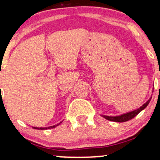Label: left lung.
<instances>
[{"label": "left lung", "instance_id": "8db88e82", "mask_svg": "<svg viewBox=\"0 0 160 160\" xmlns=\"http://www.w3.org/2000/svg\"><path fill=\"white\" fill-rule=\"evenodd\" d=\"M150 99H151V98H150L149 100H148V102H146V103H144V104H143L141 107L139 108L138 109L135 110V111H131V112H128V113H125V114H122L120 116H117V117H108V116L102 115V117H104L106 120H110V121H113V122H126V121L132 120V119L134 118L135 116H137L138 114V113H140L141 111H143V110H144V108L148 105V104L150 103Z\"/></svg>", "mask_w": 160, "mask_h": 160}]
</instances>
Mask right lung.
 <instances>
[{"label":"right lung","instance_id":"obj_1","mask_svg":"<svg viewBox=\"0 0 160 160\" xmlns=\"http://www.w3.org/2000/svg\"><path fill=\"white\" fill-rule=\"evenodd\" d=\"M60 123H62V122H60L59 123H58L57 125H55V126H49V127H47V128H38V127H33L34 128H35V129H48V128H55L56 126H58Z\"/></svg>","mask_w":160,"mask_h":160}]
</instances>
